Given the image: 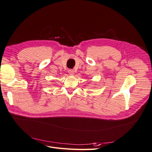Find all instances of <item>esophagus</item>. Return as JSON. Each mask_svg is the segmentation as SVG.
I'll list each match as a JSON object with an SVG mask.
<instances>
[{"label":"esophagus","instance_id":"1","mask_svg":"<svg viewBox=\"0 0 152 152\" xmlns=\"http://www.w3.org/2000/svg\"><path fill=\"white\" fill-rule=\"evenodd\" d=\"M74 72H75L74 70H72V69H69V70H68L69 74L71 75H73V74H74Z\"/></svg>","mask_w":152,"mask_h":152}]
</instances>
